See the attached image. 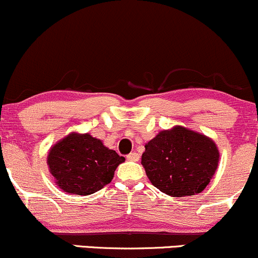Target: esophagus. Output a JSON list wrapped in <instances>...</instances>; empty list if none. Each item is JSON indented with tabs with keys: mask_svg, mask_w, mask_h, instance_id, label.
<instances>
[{
	"mask_svg": "<svg viewBox=\"0 0 258 258\" xmlns=\"http://www.w3.org/2000/svg\"><path fill=\"white\" fill-rule=\"evenodd\" d=\"M139 158H140V156H139V154L136 152H132V153H129L128 156H126V159L132 160V162H138Z\"/></svg>",
	"mask_w": 258,
	"mask_h": 258,
	"instance_id": "esophagus-1",
	"label": "esophagus"
}]
</instances>
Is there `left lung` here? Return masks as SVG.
<instances>
[{
  "label": "left lung",
  "instance_id": "obj_1",
  "mask_svg": "<svg viewBox=\"0 0 258 258\" xmlns=\"http://www.w3.org/2000/svg\"><path fill=\"white\" fill-rule=\"evenodd\" d=\"M213 139L175 125L145 145L141 164L151 183L171 197L195 196L205 189L219 166Z\"/></svg>",
  "mask_w": 258,
  "mask_h": 258
}]
</instances>
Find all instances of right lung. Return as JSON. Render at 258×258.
<instances>
[{"label": "right lung", "instance_id": "add662e5", "mask_svg": "<svg viewBox=\"0 0 258 258\" xmlns=\"http://www.w3.org/2000/svg\"><path fill=\"white\" fill-rule=\"evenodd\" d=\"M125 158L92 135L70 133L50 147L47 164L56 186L69 195L89 196L104 188Z\"/></svg>", "mask_w": 258, "mask_h": 258}]
</instances>
